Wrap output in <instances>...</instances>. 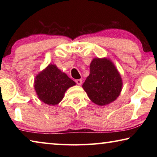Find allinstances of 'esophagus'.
Wrapping results in <instances>:
<instances>
[{"instance_id": "34e87169", "label": "esophagus", "mask_w": 157, "mask_h": 157, "mask_svg": "<svg viewBox=\"0 0 157 157\" xmlns=\"http://www.w3.org/2000/svg\"><path fill=\"white\" fill-rule=\"evenodd\" d=\"M75 82H76V84H78V85H81V84H82V79H76V80H75Z\"/></svg>"}]
</instances>
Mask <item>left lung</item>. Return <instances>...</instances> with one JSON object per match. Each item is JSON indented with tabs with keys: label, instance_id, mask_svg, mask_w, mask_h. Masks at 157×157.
Wrapping results in <instances>:
<instances>
[{
	"label": "left lung",
	"instance_id": "left-lung-1",
	"mask_svg": "<svg viewBox=\"0 0 157 157\" xmlns=\"http://www.w3.org/2000/svg\"><path fill=\"white\" fill-rule=\"evenodd\" d=\"M123 87L121 76L115 65L107 58H94L90 64V74L82 88L93 102L109 105L119 96Z\"/></svg>",
	"mask_w": 157,
	"mask_h": 157
}]
</instances>
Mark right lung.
I'll use <instances>...</instances> for the list:
<instances>
[{"instance_id": "1", "label": "right lung", "mask_w": 157, "mask_h": 157, "mask_svg": "<svg viewBox=\"0 0 157 157\" xmlns=\"http://www.w3.org/2000/svg\"><path fill=\"white\" fill-rule=\"evenodd\" d=\"M75 85L66 73L55 64H50L34 79V89L39 100L48 105L59 104L68 88Z\"/></svg>"}]
</instances>
